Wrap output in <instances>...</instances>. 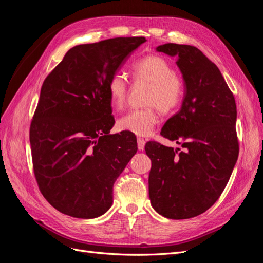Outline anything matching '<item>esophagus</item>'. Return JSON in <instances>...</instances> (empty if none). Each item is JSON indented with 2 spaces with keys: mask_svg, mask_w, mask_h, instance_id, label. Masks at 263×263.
<instances>
[{
  "mask_svg": "<svg viewBox=\"0 0 263 263\" xmlns=\"http://www.w3.org/2000/svg\"><path fill=\"white\" fill-rule=\"evenodd\" d=\"M145 144H146V142H145V140L142 139V138H138L137 139V146H138L139 150H144L145 149Z\"/></svg>",
  "mask_w": 263,
  "mask_h": 263,
  "instance_id": "1",
  "label": "esophagus"
}]
</instances>
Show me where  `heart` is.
<instances>
[{"label":"heart","mask_w":263,"mask_h":263,"mask_svg":"<svg viewBox=\"0 0 263 263\" xmlns=\"http://www.w3.org/2000/svg\"><path fill=\"white\" fill-rule=\"evenodd\" d=\"M132 73L136 82L150 83L146 103L148 107L133 109L118 119L119 129L137 136H148L159 122L157 110L168 114L176 109L183 99L184 86L181 79L174 74L170 62L160 55L149 54L132 66ZM107 91L112 105L122 108L128 93V82L124 74L116 72L110 76Z\"/></svg>","instance_id":"1"}]
</instances>
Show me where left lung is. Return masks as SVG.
Masks as SVG:
<instances>
[{"mask_svg":"<svg viewBox=\"0 0 263 263\" xmlns=\"http://www.w3.org/2000/svg\"><path fill=\"white\" fill-rule=\"evenodd\" d=\"M157 51L177 57L184 98L160 133L182 150L157 141L145 146L150 203L166 218H192L218 200L232 176L239 154L236 102L219 69L196 47L170 43Z\"/></svg>","mask_w":263,"mask_h":263,"instance_id":"obj_1","label":"left lung"}]
</instances>
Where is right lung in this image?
<instances>
[{
  "label": "right lung",
  "instance_id": "add662e5",
  "mask_svg": "<svg viewBox=\"0 0 263 263\" xmlns=\"http://www.w3.org/2000/svg\"><path fill=\"white\" fill-rule=\"evenodd\" d=\"M145 37H117L71 48L47 76L30 124L34 173L62 214L95 218L113 204V186L133 156L132 133L115 124L107 82Z\"/></svg>",
  "mask_w": 263,
  "mask_h": 263
}]
</instances>
